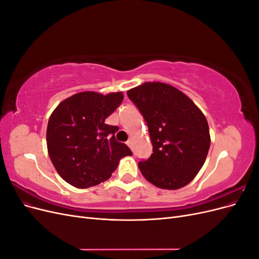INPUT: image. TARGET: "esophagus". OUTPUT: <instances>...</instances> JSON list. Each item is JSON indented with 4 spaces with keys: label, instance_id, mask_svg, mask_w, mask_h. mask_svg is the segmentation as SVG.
<instances>
[{
    "label": "esophagus",
    "instance_id": "esophagus-1",
    "mask_svg": "<svg viewBox=\"0 0 259 259\" xmlns=\"http://www.w3.org/2000/svg\"><path fill=\"white\" fill-rule=\"evenodd\" d=\"M126 145L132 149V147H133V140L130 138L128 140H127V142H126Z\"/></svg>",
    "mask_w": 259,
    "mask_h": 259
}]
</instances>
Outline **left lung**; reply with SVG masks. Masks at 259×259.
Here are the masks:
<instances>
[{"label": "left lung", "mask_w": 259, "mask_h": 259, "mask_svg": "<svg viewBox=\"0 0 259 259\" xmlns=\"http://www.w3.org/2000/svg\"><path fill=\"white\" fill-rule=\"evenodd\" d=\"M143 114L153 153L138 163L144 177L162 189L189 184L206 160L210 145L205 115L174 86L147 82L127 91Z\"/></svg>", "instance_id": "1"}]
</instances>
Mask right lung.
Instances as JSON below:
<instances>
[{
  "instance_id": "obj_1",
  "label": "right lung",
  "mask_w": 259,
  "mask_h": 259,
  "mask_svg": "<svg viewBox=\"0 0 259 259\" xmlns=\"http://www.w3.org/2000/svg\"><path fill=\"white\" fill-rule=\"evenodd\" d=\"M123 100L121 92H83L65 99L50 116L46 143L60 177L85 189L109 179L131 149L115 139L119 127L105 120Z\"/></svg>"
}]
</instances>
